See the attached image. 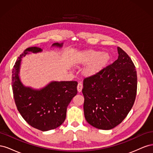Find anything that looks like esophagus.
I'll use <instances>...</instances> for the list:
<instances>
[{
	"label": "esophagus",
	"mask_w": 153,
	"mask_h": 153,
	"mask_svg": "<svg viewBox=\"0 0 153 153\" xmlns=\"http://www.w3.org/2000/svg\"><path fill=\"white\" fill-rule=\"evenodd\" d=\"M82 88H83V85L82 84V82H80L79 83H78V85H77V90H78V91L79 92H80L82 91Z\"/></svg>",
	"instance_id": "34e87169"
}]
</instances>
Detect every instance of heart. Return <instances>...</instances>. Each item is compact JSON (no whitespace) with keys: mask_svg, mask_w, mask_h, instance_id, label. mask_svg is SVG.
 <instances>
[{"mask_svg":"<svg viewBox=\"0 0 153 153\" xmlns=\"http://www.w3.org/2000/svg\"><path fill=\"white\" fill-rule=\"evenodd\" d=\"M110 59V54L107 52L89 50L82 54L78 62L89 64L85 69V73L88 75H94L102 70Z\"/></svg>","mask_w":153,"mask_h":153,"instance_id":"heart-1","label":"heart"}]
</instances>
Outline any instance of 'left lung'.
I'll use <instances>...</instances> for the list:
<instances>
[{
    "mask_svg": "<svg viewBox=\"0 0 153 153\" xmlns=\"http://www.w3.org/2000/svg\"><path fill=\"white\" fill-rule=\"evenodd\" d=\"M118 59L96 75L84 78L82 93L87 122L100 129H111L127 116L137 89L135 66L120 47Z\"/></svg>",
    "mask_w": 153,
    "mask_h": 153,
    "instance_id": "obj_1",
    "label": "left lung"
}]
</instances>
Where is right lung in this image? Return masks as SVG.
Segmentation results:
<instances>
[{
  "label": "right lung",
  "mask_w": 153,
  "mask_h": 153,
  "mask_svg": "<svg viewBox=\"0 0 153 153\" xmlns=\"http://www.w3.org/2000/svg\"><path fill=\"white\" fill-rule=\"evenodd\" d=\"M55 43L52 47H62ZM42 52L39 47L25 49L18 58L12 71V89L18 112L32 127L46 131L57 128L65 121L68 105L77 94L76 81L52 82L39 90L25 87L20 80L22 58L27 53Z\"/></svg>",
  "instance_id": "right-lung-1"
}]
</instances>
